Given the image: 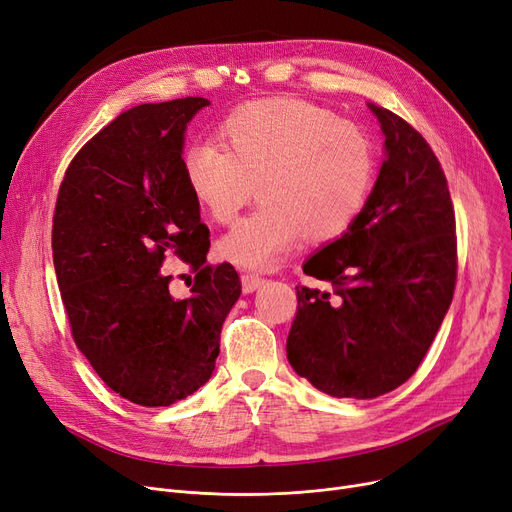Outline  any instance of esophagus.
<instances>
[{
  "label": "esophagus",
  "instance_id": "obj_1",
  "mask_svg": "<svg viewBox=\"0 0 512 512\" xmlns=\"http://www.w3.org/2000/svg\"><path fill=\"white\" fill-rule=\"evenodd\" d=\"M262 283H264V277H260L258 273H243L241 275V285L246 294H252V291H256Z\"/></svg>",
  "mask_w": 512,
  "mask_h": 512
}]
</instances>
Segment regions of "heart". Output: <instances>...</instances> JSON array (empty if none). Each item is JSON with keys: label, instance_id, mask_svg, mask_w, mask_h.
<instances>
[{"label": "heart", "instance_id": "b5f03b06", "mask_svg": "<svg viewBox=\"0 0 512 512\" xmlns=\"http://www.w3.org/2000/svg\"><path fill=\"white\" fill-rule=\"evenodd\" d=\"M218 141L185 148L181 166L212 221L231 225L258 185L262 204L221 241L225 258L264 269L308 235L342 237L356 223L375 177L373 143L325 108L271 97L241 104L218 125Z\"/></svg>", "mask_w": 512, "mask_h": 512}]
</instances>
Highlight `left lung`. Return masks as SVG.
<instances>
[{
  "label": "left lung",
  "instance_id": "obj_1",
  "mask_svg": "<svg viewBox=\"0 0 512 512\" xmlns=\"http://www.w3.org/2000/svg\"><path fill=\"white\" fill-rule=\"evenodd\" d=\"M385 160L356 223L302 269L287 358L335 398L371 400L415 375L456 287V218L440 160L404 118L373 106Z\"/></svg>",
  "mask_w": 512,
  "mask_h": 512
}]
</instances>
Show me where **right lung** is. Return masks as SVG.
<instances>
[{
  "label": "right lung",
  "mask_w": 512,
  "mask_h": 512,
  "mask_svg": "<svg viewBox=\"0 0 512 512\" xmlns=\"http://www.w3.org/2000/svg\"><path fill=\"white\" fill-rule=\"evenodd\" d=\"M204 106L181 97L116 116L70 160L56 200L52 250L72 339L139 406H168L210 379L241 294L229 262L206 264L210 231L183 177V133ZM166 255L194 273L185 301L169 291Z\"/></svg>",
  "instance_id": "1"
}]
</instances>
